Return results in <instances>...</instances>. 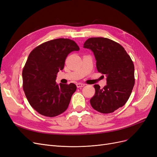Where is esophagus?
Returning <instances> with one entry per match:
<instances>
[{
	"label": "esophagus",
	"mask_w": 157,
	"mask_h": 157,
	"mask_svg": "<svg viewBox=\"0 0 157 157\" xmlns=\"http://www.w3.org/2000/svg\"><path fill=\"white\" fill-rule=\"evenodd\" d=\"M76 85H77V88H82L85 86V84L83 83H77V84H76Z\"/></svg>",
	"instance_id": "34e87169"
}]
</instances>
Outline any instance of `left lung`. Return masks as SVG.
<instances>
[{"label":"left lung","mask_w":157,"mask_h":157,"mask_svg":"<svg viewBox=\"0 0 157 157\" xmlns=\"http://www.w3.org/2000/svg\"><path fill=\"white\" fill-rule=\"evenodd\" d=\"M83 47L93 52L98 72L107 77V85L102 89L94 85L96 93L90 104L101 113H113L126 103L134 88L133 61L121 44L107 38H90Z\"/></svg>","instance_id":"8db88e82"}]
</instances>
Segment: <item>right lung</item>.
Returning a JSON list of instances; mask_svg holds the SVG:
<instances>
[{
	"label": "right lung",
	"mask_w": 157,
	"mask_h": 157,
	"mask_svg": "<svg viewBox=\"0 0 157 157\" xmlns=\"http://www.w3.org/2000/svg\"><path fill=\"white\" fill-rule=\"evenodd\" d=\"M79 50L72 40L57 39L36 47L29 55L22 72L23 88L31 106L40 115L54 117L67 109L77 86L58 84L56 80L68 54Z\"/></svg>",
	"instance_id": "right-lung-1"
}]
</instances>
